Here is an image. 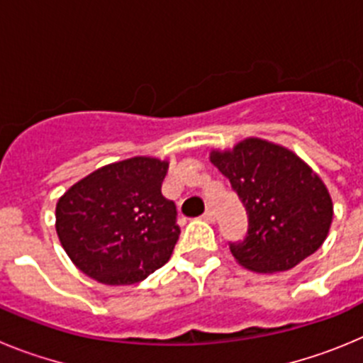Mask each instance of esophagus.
<instances>
[{"instance_id":"esophagus-1","label":"esophagus","mask_w":363,"mask_h":363,"mask_svg":"<svg viewBox=\"0 0 363 363\" xmlns=\"http://www.w3.org/2000/svg\"><path fill=\"white\" fill-rule=\"evenodd\" d=\"M203 220L205 221H211V223H213L214 220H216V214H214V211L213 209H207L203 213Z\"/></svg>"}]
</instances>
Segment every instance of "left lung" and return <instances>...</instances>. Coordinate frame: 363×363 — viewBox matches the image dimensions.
<instances>
[{"mask_svg": "<svg viewBox=\"0 0 363 363\" xmlns=\"http://www.w3.org/2000/svg\"><path fill=\"white\" fill-rule=\"evenodd\" d=\"M209 160L229 178L249 216L245 240L230 243L242 267L289 271L322 247L333 221L331 194L298 154L245 138L233 149H213Z\"/></svg>", "mask_w": 363, "mask_h": 363, "instance_id": "1", "label": "left lung"}]
</instances>
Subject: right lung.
Returning <instances> with one entry per match:
<instances>
[{
  "label": "right lung",
  "instance_id": "1",
  "mask_svg": "<svg viewBox=\"0 0 363 363\" xmlns=\"http://www.w3.org/2000/svg\"><path fill=\"white\" fill-rule=\"evenodd\" d=\"M167 160L134 156L82 178L56 203V233L72 264L105 285H133L165 265L179 238L162 194Z\"/></svg>",
  "mask_w": 363,
  "mask_h": 363
}]
</instances>
